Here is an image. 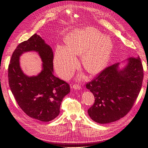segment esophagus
<instances>
[{
	"label": "esophagus",
	"mask_w": 148,
	"mask_h": 148,
	"mask_svg": "<svg viewBox=\"0 0 148 148\" xmlns=\"http://www.w3.org/2000/svg\"><path fill=\"white\" fill-rule=\"evenodd\" d=\"M71 87L75 89H81V85H79V84H74Z\"/></svg>",
	"instance_id": "1"
}]
</instances>
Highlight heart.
I'll list each match as a JSON object with an SVG mask.
<instances>
[{
    "label": "heart",
    "instance_id": "obj_1",
    "mask_svg": "<svg viewBox=\"0 0 148 148\" xmlns=\"http://www.w3.org/2000/svg\"><path fill=\"white\" fill-rule=\"evenodd\" d=\"M66 48L57 47L55 65L62 77L71 75L77 64L74 55L82 54V65L88 72L96 74L108 62L112 44L110 39L93 28L74 31L65 39Z\"/></svg>",
    "mask_w": 148,
    "mask_h": 148
}]
</instances>
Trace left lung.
Masks as SVG:
<instances>
[{
    "label": "left lung",
    "instance_id": "1",
    "mask_svg": "<svg viewBox=\"0 0 148 148\" xmlns=\"http://www.w3.org/2000/svg\"><path fill=\"white\" fill-rule=\"evenodd\" d=\"M119 66L117 63L107 67L86 84L95 99L88 112L97 123H111L123 117L140 92L144 73L140 57H130L122 70Z\"/></svg>",
    "mask_w": 148,
    "mask_h": 148
}]
</instances>
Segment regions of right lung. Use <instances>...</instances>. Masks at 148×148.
Instances as JSON below:
<instances>
[{
    "mask_svg": "<svg viewBox=\"0 0 148 148\" xmlns=\"http://www.w3.org/2000/svg\"><path fill=\"white\" fill-rule=\"evenodd\" d=\"M36 51L43 62V70L37 76L28 77L19 66V57L26 51ZM52 48L34 34L16 47L8 65V83L15 99L29 117L49 122L60 114L63 98L70 92L69 84L53 75Z\"/></svg>",
    "mask_w": 148,
    "mask_h": 148,
    "instance_id": "obj_1",
    "label": "right lung"
}]
</instances>
